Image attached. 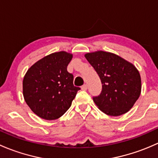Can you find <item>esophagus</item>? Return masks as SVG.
Instances as JSON below:
<instances>
[{"label": "esophagus", "instance_id": "1", "mask_svg": "<svg viewBox=\"0 0 158 158\" xmlns=\"http://www.w3.org/2000/svg\"><path fill=\"white\" fill-rule=\"evenodd\" d=\"M81 88H82V90H87V89H88V85H87V84H84Z\"/></svg>", "mask_w": 158, "mask_h": 158}]
</instances>
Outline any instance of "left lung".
Returning <instances> with one entry per match:
<instances>
[{
	"label": "left lung",
	"instance_id": "1",
	"mask_svg": "<svg viewBox=\"0 0 158 158\" xmlns=\"http://www.w3.org/2000/svg\"><path fill=\"white\" fill-rule=\"evenodd\" d=\"M85 57L96 71L102 89L93 101L108 115L118 116L133 107L141 91L139 72L133 64L104 51L86 53Z\"/></svg>",
	"mask_w": 158,
	"mask_h": 158
}]
</instances>
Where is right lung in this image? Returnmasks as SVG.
<instances>
[{
  "mask_svg": "<svg viewBox=\"0 0 158 158\" xmlns=\"http://www.w3.org/2000/svg\"><path fill=\"white\" fill-rule=\"evenodd\" d=\"M73 58L68 52H54L36 62L23 81V97L37 116L46 120L61 117L72 105L79 87L73 85V75L67 71Z\"/></svg>",
  "mask_w": 158,
  "mask_h": 158,
  "instance_id": "obj_1",
  "label": "right lung"
}]
</instances>
